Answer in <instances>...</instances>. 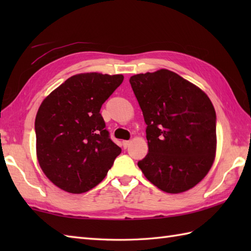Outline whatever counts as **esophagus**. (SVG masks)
Wrapping results in <instances>:
<instances>
[{"instance_id": "34e87169", "label": "esophagus", "mask_w": 251, "mask_h": 251, "mask_svg": "<svg viewBox=\"0 0 251 251\" xmlns=\"http://www.w3.org/2000/svg\"><path fill=\"white\" fill-rule=\"evenodd\" d=\"M122 145H123V148H124V149H127V147L129 146V141H128V140H124V141L122 142Z\"/></svg>"}]
</instances>
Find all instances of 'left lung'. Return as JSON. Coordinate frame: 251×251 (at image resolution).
Segmentation results:
<instances>
[{"label":"left lung","instance_id":"1","mask_svg":"<svg viewBox=\"0 0 251 251\" xmlns=\"http://www.w3.org/2000/svg\"><path fill=\"white\" fill-rule=\"evenodd\" d=\"M129 83L147 124L149 153L138 166L167 193L193 188L216 155L217 116L210 99L166 69L136 74Z\"/></svg>","mask_w":251,"mask_h":251}]
</instances>
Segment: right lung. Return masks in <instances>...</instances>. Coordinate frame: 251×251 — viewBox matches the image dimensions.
<instances>
[{
    "instance_id": "obj_1",
    "label": "right lung",
    "mask_w": 251,
    "mask_h": 251,
    "mask_svg": "<svg viewBox=\"0 0 251 251\" xmlns=\"http://www.w3.org/2000/svg\"><path fill=\"white\" fill-rule=\"evenodd\" d=\"M123 79L122 74H77L42 102L34 125L37 159L58 188L74 194L89 191L121 154L100 109Z\"/></svg>"
}]
</instances>
